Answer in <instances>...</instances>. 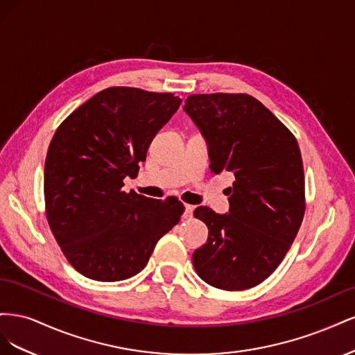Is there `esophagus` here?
<instances>
[{
	"label": "esophagus",
	"mask_w": 355,
	"mask_h": 355,
	"mask_svg": "<svg viewBox=\"0 0 355 355\" xmlns=\"http://www.w3.org/2000/svg\"><path fill=\"white\" fill-rule=\"evenodd\" d=\"M192 216H194V206H185V211H184V218L185 219H191Z\"/></svg>",
	"instance_id": "34e87169"
}]
</instances>
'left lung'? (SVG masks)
Masks as SVG:
<instances>
[{"instance_id": "obj_1", "label": "left lung", "mask_w": 355, "mask_h": 355, "mask_svg": "<svg viewBox=\"0 0 355 355\" xmlns=\"http://www.w3.org/2000/svg\"><path fill=\"white\" fill-rule=\"evenodd\" d=\"M184 111L209 148L214 175L235 176L230 211L197 207L207 243L192 254L197 274L223 290L254 287L292 245L305 211V182L295 136L249 94H192Z\"/></svg>"}]
</instances>
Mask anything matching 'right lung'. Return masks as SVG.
I'll return each instance as SVG.
<instances>
[{
    "instance_id": "obj_1",
    "label": "right lung",
    "mask_w": 355,
    "mask_h": 355,
    "mask_svg": "<svg viewBox=\"0 0 355 355\" xmlns=\"http://www.w3.org/2000/svg\"><path fill=\"white\" fill-rule=\"evenodd\" d=\"M171 93L99 92L53 136L44 166L47 220L68 262L84 277L120 282L141 272L184 204L127 194L155 135L178 111Z\"/></svg>"
}]
</instances>
